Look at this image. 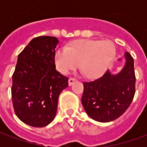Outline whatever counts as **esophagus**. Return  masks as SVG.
Listing matches in <instances>:
<instances>
[{
  "label": "esophagus",
  "instance_id": "esophagus-1",
  "mask_svg": "<svg viewBox=\"0 0 147 147\" xmlns=\"http://www.w3.org/2000/svg\"><path fill=\"white\" fill-rule=\"evenodd\" d=\"M76 79H75V78H70L69 80H68V84H69V86H71V85H72L75 82H76Z\"/></svg>",
  "mask_w": 147,
  "mask_h": 147
}]
</instances>
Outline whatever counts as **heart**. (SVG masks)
Masks as SVG:
<instances>
[{
    "label": "heart",
    "mask_w": 147,
    "mask_h": 147,
    "mask_svg": "<svg viewBox=\"0 0 147 147\" xmlns=\"http://www.w3.org/2000/svg\"><path fill=\"white\" fill-rule=\"evenodd\" d=\"M116 49L110 41L80 39L68 48L56 51L54 60L57 68L67 74L78 67L87 77H96L105 71L113 60Z\"/></svg>",
    "instance_id": "heart-1"
}]
</instances>
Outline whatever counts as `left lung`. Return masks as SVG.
Wrapping results in <instances>:
<instances>
[{
    "mask_svg": "<svg viewBox=\"0 0 147 147\" xmlns=\"http://www.w3.org/2000/svg\"><path fill=\"white\" fill-rule=\"evenodd\" d=\"M125 64L119 73L105 71L100 78L84 82L82 104L93 120L109 122L120 117L127 109L136 93L134 59L126 52Z\"/></svg>",
    "mask_w": 147,
    "mask_h": 147,
    "instance_id": "left-lung-1",
    "label": "left lung"
}]
</instances>
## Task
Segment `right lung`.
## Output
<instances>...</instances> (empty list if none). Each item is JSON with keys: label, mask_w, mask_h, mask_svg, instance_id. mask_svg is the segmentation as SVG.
I'll list each match as a JSON object with an SVG mask.
<instances>
[{"label": "right lung", "mask_w": 147, "mask_h": 147, "mask_svg": "<svg viewBox=\"0 0 147 147\" xmlns=\"http://www.w3.org/2000/svg\"><path fill=\"white\" fill-rule=\"evenodd\" d=\"M56 37L34 38L18 56L12 76L11 98L16 115L35 127L54 120L58 98L68 86V78L56 70Z\"/></svg>", "instance_id": "add662e5"}]
</instances>
